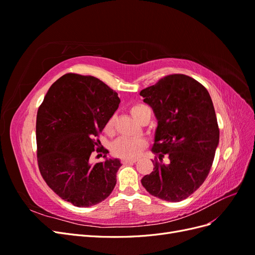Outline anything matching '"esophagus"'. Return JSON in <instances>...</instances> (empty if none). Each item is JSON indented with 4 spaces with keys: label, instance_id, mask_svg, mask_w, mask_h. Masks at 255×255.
<instances>
[{
    "label": "esophagus",
    "instance_id": "esophagus-1",
    "mask_svg": "<svg viewBox=\"0 0 255 255\" xmlns=\"http://www.w3.org/2000/svg\"><path fill=\"white\" fill-rule=\"evenodd\" d=\"M137 159L136 158H122L121 163L122 164H132V163H136Z\"/></svg>",
    "mask_w": 255,
    "mask_h": 255
}]
</instances>
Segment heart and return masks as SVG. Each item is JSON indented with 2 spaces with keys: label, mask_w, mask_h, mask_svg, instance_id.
I'll list each match as a JSON object with an SVG mask.
<instances>
[{
  "label": "heart",
  "mask_w": 255,
  "mask_h": 255,
  "mask_svg": "<svg viewBox=\"0 0 255 255\" xmlns=\"http://www.w3.org/2000/svg\"><path fill=\"white\" fill-rule=\"evenodd\" d=\"M130 115L133 116V118L136 119L139 123H142L144 121H148L151 118V112L149 107L142 104L133 105L129 109ZM115 127V118H111L106 125V132L113 133ZM146 145V142L142 138H127L121 137L118 138L117 140H115L112 150L113 152L120 157L123 158H133L136 157Z\"/></svg>",
  "instance_id": "heart-1"
}]
</instances>
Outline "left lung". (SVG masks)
<instances>
[{
	"label": "left lung",
	"instance_id": "left-lung-1",
	"mask_svg": "<svg viewBox=\"0 0 255 255\" xmlns=\"http://www.w3.org/2000/svg\"><path fill=\"white\" fill-rule=\"evenodd\" d=\"M143 102L157 119L153 171L141 179L150 195L180 202L201 186L213 165L219 128L210 94L185 74H171L142 89ZM164 156L169 163L162 164Z\"/></svg>",
	"mask_w": 255,
	"mask_h": 255
}]
</instances>
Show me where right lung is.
I'll use <instances>...</instances> for the list:
<instances>
[{"label":"right lung","instance_id":"right-lung-1","mask_svg":"<svg viewBox=\"0 0 255 255\" xmlns=\"http://www.w3.org/2000/svg\"><path fill=\"white\" fill-rule=\"evenodd\" d=\"M118 94L90 75L67 73L50 87L36 120L37 160L48 186L65 201L89 207L109 197L121 166L118 158L91 164L97 138L117 111Z\"/></svg>","mask_w":255,"mask_h":255}]
</instances>
